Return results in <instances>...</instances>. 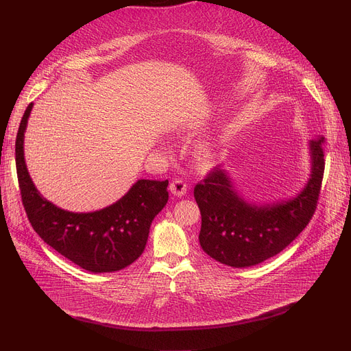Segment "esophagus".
<instances>
[{"instance_id":"34e87169","label":"esophagus","mask_w":351,"mask_h":351,"mask_svg":"<svg viewBox=\"0 0 351 351\" xmlns=\"http://www.w3.org/2000/svg\"><path fill=\"white\" fill-rule=\"evenodd\" d=\"M169 189H171V192H172L173 195H176V196H184V195L186 193L188 185H186L185 182L182 180V179H175V180L172 182V184H171Z\"/></svg>"}]
</instances>
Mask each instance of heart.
Instances as JSON below:
<instances>
[{
	"instance_id": "1",
	"label": "heart",
	"mask_w": 351,
	"mask_h": 351,
	"mask_svg": "<svg viewBox=\"0 0 351 351\" xmlns=\"http://www.w3.org/2000/svg\"><path fill=\"white\" fill-rule=\"evenodd\" d=\"M204 160H205V162H206V160H208V159H206V156H204Z\"/></svg>"
}]
</instances>
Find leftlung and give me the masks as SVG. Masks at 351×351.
I'll return each instance as SVG.
<instances>
[{"mask_svg":"<svg viewBox=\"0 0 351 351\" xmlns=\"http://www.w3.org/2000/svg\"><path fill=\"white\" fill-rule=\"evenodd\" d=\"M311 176L295 197L274 205L242 199L228 172L206 173L193 189L202 225V250L221 264L245 268L260 264L287 248L313 218L324 176V138L310 142Z\"/></svg>","mask_w":351,"mask_h":351,"instance_id":"left-lung-1","label":"left lung"}]
</instances>
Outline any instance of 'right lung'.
I'll return each mask as SVG.
<instances>
[{
	"instance_id": "1",
	"label": "right lung",
	"mask_w": 351,
	"mask_h": 351,
	"mask_svg": "<svg viewBox=\"0 0 351 351\" xmlns=\"http://www.w3.org/2000/svg\"><path fill=\"white\" fill-rule=\"evenodd\" d=\"M27 106L15 139V165L29 223L58 254L90 272L123 269L142 255L152 221L167 202V180L141 179L116 204L88 213L60 209L38 193L24 160Z\"/></svg>"
}]
</instances>
